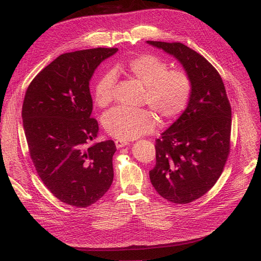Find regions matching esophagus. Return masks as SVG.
<instances>
[{
	"label": "esophagus",
	"mask_w": 261,
	"mask_h": 261,
	"mask_svg": "<svg viewBox=\"0 0 261 261\" xmlns=\"http://www.w3.org/2000/svg\"><path fill=\"white\" fill-rule=\"evenodd\" d=\"M115 143H116V146H117L118 149H120V148H123V146H125V145H128V144H129V142L124 141V140H116Z\"/></svg>",
	"instance_id": "1"
}]
</instances>
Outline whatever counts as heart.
I'll list each match as a JSON object with an SVG mask.
<instances>
[{"label":"heart","mask_w":261,"mask_h":261,"mask_svg":"<svg viewBox=\"0 0 261 261\" xmlns=\"http://www.w3.org/2000/svg\"><path fill=\"white\" fill-rule=\"evenodd\" d=\"M125 72L145 87L144 101L164 122L177 118L188 107L193 86L184 71L171 70L162 59L154 55H141L130 59L116 71ZM115 71L102 73L95 86V101L105 108L112 101ZM106 131L119 140H135L151 132L155 126V118L146 109H130L117 107L102 118Z\"/></svg>","instance_id":"obj_1"}]
</instances>
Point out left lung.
Instances as JSON below:
<instances>
[{
	"label": "left lung",
	"mask_w": 261,
	"mask_h": 261,
	"mask_svg": "<svg viewBox=\"0 0 261 261\" xmlns=\"http://www.w3.org/2000/svg\"><path fill=\"white\" fill-rule=\"evenodd\" d=\"M174 57L192 82L190 102L155 142L153 188L163 198L188 204L208 192L222 174L230 150L231 108L213 65L182 43L148 41Z\"/></svg>",
	"instance_id": "left-lung-1"
}]
</instances>
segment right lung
<instances>
[{
    "label": "right lung",
    "instance_id": "right-lung-1",
    "mask_svg": "<svg viewBox=\"0 0 261 261\" xmlns=\"http://www.w3.org/2000/svg\"><path fill=\"white\" fill-rule=\"evenodd\" d=\"M118 48H92L58 56L33 79L22 118L33 163L53 195L75 207L101 198L113 181L112 140L93 143L99 126L91 118L89 83Z\"/></svg>",
    "mask_w": 261,
    "mask_h": 261
}]
</instances>
